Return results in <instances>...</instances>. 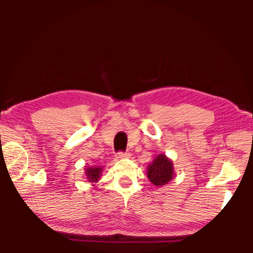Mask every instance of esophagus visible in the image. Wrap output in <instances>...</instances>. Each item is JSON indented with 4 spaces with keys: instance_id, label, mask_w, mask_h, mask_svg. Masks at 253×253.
<instances>
[{
    "instance_id": "34e87169",
    "label": "esophagus",
    "mask_w": 253,
    "mask_h": 253,
    "mask_svg": "<svg viewBox=\"0 0 253 253\" xmlns=\"http://www.w3.org/2000/svg\"><path fill=\"white\" fill-rule=\"evenodd\" d=\"M129 156H130V153H128V152H125V153L118 152L117 155H116V158H118V160H123V158H127Z\"/></svg>"
}]
</instances>
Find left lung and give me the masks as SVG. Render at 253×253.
<instances>
[{"instance_id": "1", "label": "left lung", "mask_w": 253, "mask_h": 253, "mask_svg": "<svg viewBox=\"0 0 253 253\" xmlns=\"http://www.w3.org/2000/svg\"><path fill=\"white\" fill-rule=\"evenodd\" d=\"M147 177L155 186L166 185L174 177L173 162L165 154L157 155L147 166Z\"/></svg>"}]
</instances>
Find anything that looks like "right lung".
I'll use <instances>...</instances> for the list:
<instances>
[{
  "mask_svg": "<svg viewBox=\"0 0 253 253\" xmlns=\"http://www.w3.org/2000/svg\"><path fill=\"white\" fill-rule=\"evenodd\" d=\"M101 172H102V166H89V168L84 169L85 177H87L88 182L91 183L92 185H95V183L99 181L101 176Z\"/></svg>",
  "mask_w": 253,
  "mask_h": 253,
  "instance_id": "right-lung-1",
  "label": "right lung"
}]
</instances>
